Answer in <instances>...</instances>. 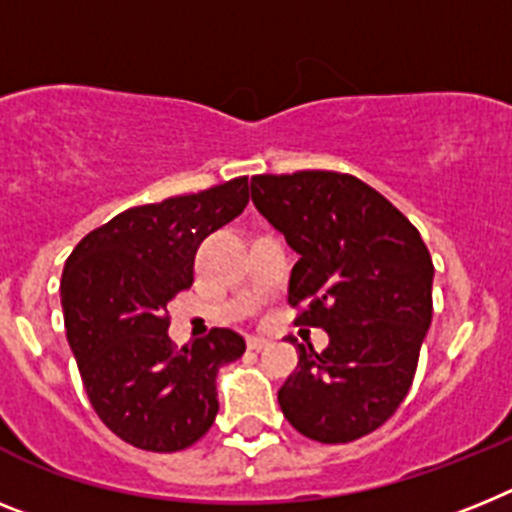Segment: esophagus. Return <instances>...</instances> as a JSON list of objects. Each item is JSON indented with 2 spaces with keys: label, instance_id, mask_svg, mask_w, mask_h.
<instances>
[{
  "label": "esophagus",
  "instance_id": "34e87169",
  "mask_svg": "<svg viewBox=\"0 0 512 512\" xmlns=\"http://www.w3.org/2000/svg\"><path fill=\"white\" fill-rule=\"evenodd\" d=\"M268 338H263V336H249L247 338V349H252V351H263V349H268Z\"/></svg>",
  "mask_w": 512,
  "mask_h": 512
}]
</instances>
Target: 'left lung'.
<instances>
[{
    "label": "left lung",
    "instance_id": "obj_1",
    "mask_svg": "<svg viewBox=\"0 0 512 512\" xmlns=\"http://www.w3.org/2000/svg\"><path fill=\"white\" fill-rule=\"evenodd\" d=\"M249 190L299 255L289 281L296 325L330 338L322 354L296 343V372L278 390L283 416L309 440H359L388 422L414 382L432 322L427 244L401 210L351 174H260Z\"/></svg>",
    "mask_w": 512,
    "mask_h": 512
}]
</instances>
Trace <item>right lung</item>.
I'll list each match as a JSON object with an SVG mask.
<instances>
[{
    "label": "right lung",
    "mask_w": 512,
    "mask_h": 512,
    "mask_svg": "<svg viewBox=\"0 0 512 512\" xmlns=\"http://www.w3.org/2000/svg\"><path fill=\"white\" fill-rule=\"evenodd\" d=\"M247 176L137 205L80 239L62 273L67 341L98 419L140 450L176 453L216 422V375L244 338L213 328L176 349L166 304L190 289L205 236L249 203Z\"/></svg>",
    "instance_id": "right-lung-1"
}]
</instances>
